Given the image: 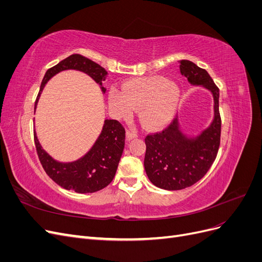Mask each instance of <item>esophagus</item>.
Masks as SVG:
<instances>
[{"instance_id": "obj_1", "label": "esophagus", "mask_w": 262, "mask_h": 262, "mask_svg": "<svg viewBox=\"0 0 262 262\" xmlns=\"http://www.w3.org/2000/svg\"><path fill=\"white\" fill-rule=\"evenodd\" d=\"M138 137H139L138 133L134 132L133 130H128V131H126V140H128V141L136 139V138H138Z\"/></svg>"}]
</instances>
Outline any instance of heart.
I'll use <instances>...</instances> for the list:
<instances>
[{
  "label": "heart",
  "instance_id": "heart-1",
  "mask_svg": "<svg viewBox=\"0 0 262 262\" xmlns=\"http://www.w3.org/2000/svg\"><path fill=\"white\" fill-rule=\"evenodd\" d=\"M179 86L164 76L134 78L122 85V91L109 92V106L120 118H128L139 109L142 123L147 128H160L175 115L180 100Z\"/></svg>",
  "mask_w": 262,
  "mask_h": 262
}]
</instances>
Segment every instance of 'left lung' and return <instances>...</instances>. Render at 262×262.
Wrapping results in <instances>:
<instances>
[{"label": "left lung", "instance_id": "1", "mask_svg": "<svg viewBox=\"0 0 262 262\" xmlns=\"http://www.w3.org/2000/svg\"><path fill=\"white\" fill-rule=\"evenodd\" d=\"M180 73L190 84L201 85L212 93L214 118L195 138H188L181 132L178 118L162 132L146 136V175L153 185L165 190H181L199 181L215 161L221 141L219 87L207 71L191 61H180Z\"/></svg>", "mask_w": 262, "mask_h": 262}]
</instances>
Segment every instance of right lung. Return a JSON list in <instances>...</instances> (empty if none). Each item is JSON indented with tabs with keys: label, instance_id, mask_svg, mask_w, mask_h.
<instances>
[{
	"label": "right lung",
	"instance_id": "add662e5",
	"mask_svg": "<svg viewBox=\"0 0 262 262\" xmlns=\"http://www.w3.org/2000/svg\"><path fill=\"white\" fill-rule=\"evenodd\" d=\"M66 70L82 71L100 86L108 74L104 68L81 54L70 55L46 72L37 96L35 109L47 82L55 74ZM101 91L105 93V87L101 86ZM34 137L39 161L47 175L55 184L78 193H92L104 189L113 181L124 148L125 130L119 121L107 119L100 136L93 147L80 160L72 163H60L53 160L41 147L36 133Z\"/></svg>",
	"mask_w": 262,
	"mask_h": 262
}]
</instances>
